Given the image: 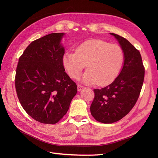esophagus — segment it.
Returning a JSON list of instances; mask_svg holds the SVG:
<instances>
[{
    "mask_svg": "<svg viewBox=\"0 0 158 158\" xmlns=\"http://www.w3.org/2000/svg\"><path fill=\"white\" fill-rule=\"evenodd\" d=\"M85 88L83 86L81 85H77V90H78V92H81L82 90L84 89Z\"/></svg>",
    "mask_w": 158,
    "mask_h": 158,
    "instance_id": "34e87169",
    "label": "esophagus"
}]
</instances>
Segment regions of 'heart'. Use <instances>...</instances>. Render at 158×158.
<instances>
[{"label": "heart", "instance_id": "obj_1", "mask_svg": "<svg viewBox=\"0 0 158 158\" xmlns=\"http://www.w3.org/2000/svg\"><path fill=\"white\" fill-rule=\"evenodd\" d=\"M124 60L122 48L100 39H91L77 47L76 52H66L63 65L72 79H77L83 69L88 70L81 78L85 84H109L119 75Z\"/></svg>", "mask_w": 158, "mask_h": 158}]
</instances>
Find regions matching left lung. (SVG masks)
<instances>
[{
    "label": "left lung",
    "mask_w": 158,
    "mask_h": 158,
    "mask_svg": "<svg viewBox=\"0 0 158 158\" xmlns=\"http://www.w3.org/2000/svg\"><path fill=\"white\" fill-rule=\"evenodd\" d=\"M114 36L124 53L122 70L113 82L101 89H94V99L90 112L94 119L103 123H112L122 119L136 104L145 77L142 58L137 50L125 38Z\"/></svg>",
    "instance_id": "1"
}]
</instances>
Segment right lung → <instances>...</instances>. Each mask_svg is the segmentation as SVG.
Instances as JSON below:
<instances>
[{"label": "right lung", "instance_id": "1", "mask_svg": "<svg viewBox=\"0 0 158 158\" xmlns=\"http://www.w3.org/2000/svg\"><path fill=\"white\" fill-rule=\"evenodd\" d=\"M65 33H52L32 41L19 58L15 89L20 103L32 118L54 124L65 115L77 92L65 73L62 39Z\"/></svg>", "mask_w": 158, "mask_h": 158}]
</instances>
